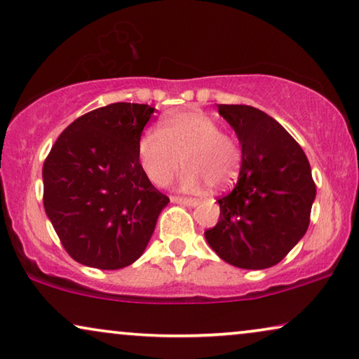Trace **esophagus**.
Here are the masks:
<instances>
[{"label":"esophagus","mask_w":359,"mask_h":359,"mask_svg":"<svg viewBox=\"0 0 359 359\" xmlns=\"http://www.w3.org/2000/svg\"><path fill=\"white\" fill-rule=\"evenodd\" d=\"M170 201H172V203H180V205H187V206H195V205H198V200H195V198H187V196H177V195L170 196Z\"/></svg>","instance_id":"1"}]
</instances>
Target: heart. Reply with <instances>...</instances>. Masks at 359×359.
Segmentation results:
<instances>
[{"instance_id":"1","label":"heart","mask_w":359,"mask_h":359,"mask_svg":"<svg viewBox=\"0 0 359 359\" xmlns=\"http://www.w3.org/2000/svg\"><path fill=\"white\" fill-rule=\"evenodd\" d=\"M140 161L148 179L165 185L182 165L185 190H198L205 182L211 189L224 190L234 184L242 168V148L234 135L223 130L218 118L203 110H182L151 127L138 144Z\"/></svg>"}]
</instances>
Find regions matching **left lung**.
<instances>
[{
	"instance_id": "obj_1",
	"label": "left lung",
	"mask_w": 359,
	"mask_h": 359,
	"mask_svg": "<svg viewBox=\"0 0 359 359\" xmlns=\"http://www.w3.org/2000/svg\"><path fill=\"white\" fill-rule=\"evenodd\" d=\"M242 146L239 180L219 196V219L205 231L211 249L247 270L273 266L311 221L316 184L304 151L287 131L250 105H218Z\"/></svg>"
}]
</instances>
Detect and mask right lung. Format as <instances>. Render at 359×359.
Here are the masks:
<instances>
[{"label":"right lung","mask_w":359,"mask_h":359,"mask_svg":"<svg viewBox=\"0 0 359 359\" xmlns=\"http://www.w3.org/2000/svg\"><path fill=\"white\" fill-rule=\"evenodd\" d=\"M154 109L115 102L63 130L43 163V208L68 255L118 270L143 254L169 196L151 184L138 144Z\"/></svg>","instance_id":"1"}]
</instances>
